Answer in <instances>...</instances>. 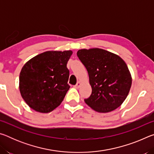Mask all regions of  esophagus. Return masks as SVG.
Segmentation results:
<instances>
[{
	"label": "esophagus",
	"instance_id": "esophagus-1",
	"mask_svg": "<svg viewBox=\"0 0 154 154\" xmlns=\"http://www.w3.org/2000/svg\"><path fill=\"white\" fill-rule=\"evenodd\" d=\"M80 85H81V82H78L77 83V84L75 85H74V87H75V88H79L80 87Z\"/></svg>",
	"mask_w": 154,
	"mask_h": 154
}]
</instances>
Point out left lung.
<instances>
[{
  "label": "left lung",
  "mask_w": 154,
  "mask_h": 154,
  "mask_svg": "<svg viewBox=\"0 0 154 154\" xmlns=\"http://www.w3.org/2000/svg\"><path fill=\"white\" fill-rule=\"evenodd\" d=\"M77 55L86 68L92 87V94L85 103L99 113L119 107L132 85L131 75L124 60L99 48L79 49Z\"/></svg>",
  "instance_id": "8db88e82"
}]
</instances>
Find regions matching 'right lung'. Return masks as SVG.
<instances>
[{
    "label": "right lung",
    "instance_id": "right-lung-1",
    "mask_svg": "<svg viewBox=\"0 0 154 154\" xmlns=\"http://www.w3.org/2000/svg\"><path fill=\"white\" fill-rule=\"evenodd\" d=\"M72 51H48L31 58L20 73L21 96L31 109L49 113L60 105L70 85L66 64Z\"/></svg>",
    "mask_w": 154,
    "mask_h": 154
}]
</instances>
